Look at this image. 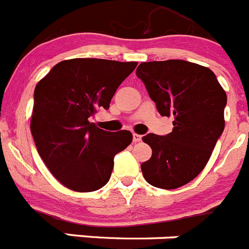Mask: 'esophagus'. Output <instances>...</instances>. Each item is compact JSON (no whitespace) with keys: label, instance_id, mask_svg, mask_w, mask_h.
<instances>
[{"label":"esophagus","instance_id":"34e87169","mask_svg":"<svg viewBox=\"0 0 249 249\" xmlns=\"http://www.w3.org/2000/svg\"><path fill=\"white\" fill-rule=\"evenodd\" d=\"M141 141H142V136L137 135V133H133V142L137 143V142H141Z\"/></svg>","mask_w":249,"mask_h":249}]
</instances>
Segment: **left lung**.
Returning a JSON list of instances; mask_svg holds the SVG:
<instances>
[{
  "instance_id": "left-lung-1",
  "label": "left lung",
  "mask_w": 249,
  "mask_h": 249,
  "mask_svg": "<svg viewBox=\"0 0 249 249\" xmlns=\"http://www.w3.org/2000/svg\"><path fill=\"white\" fill-rule=\"evenodd\" d=\"M160 116H173L166 136L148 133L152 156L141 164L149 184L175 190L196 178L224 129L227 94L210 68L183 59L142 62L136 71Z\"/></svg>"
}]
</instances>
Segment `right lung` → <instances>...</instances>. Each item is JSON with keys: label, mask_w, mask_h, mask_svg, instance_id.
Instances as JSON below:
<instances>
[{"label": "right lung", "mask_w": 249, "mask_h": 249, "mask_svg": "<svg viewBox=\"0 0 249 249\" xmlns=\"http://www.w3.org/2000/svg\"><path fill=\"white\" fill-rule=\"evenodd\" d=\"M137 62L73 58L57 63L35 89L31 132L41 158L65 187L92 192L109 181L113 158L132 142L129 131L107 132L91 118L108 109Z\"/></svg>", "instance_id": "1"}]
</instances>
